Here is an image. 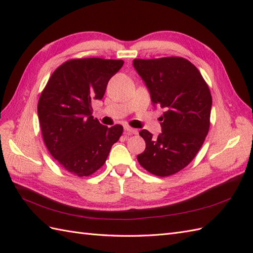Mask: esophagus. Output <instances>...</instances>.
<instances>
[{
    "label": "esophagus",
    "mask_w": 253,
    "mask_h": 253,
    "mask_svg": "<svg viewBox=\"0 0 253 253\" xmlns=\"http://www.w3.org/2000/svg\"><path fill=\"white\" fill-rule=\"evenodd\" d=\"M125 131L128 133V135H136V133L138 132L137 129H135V128H131L129 126L125 127Z\"/></svg>",
    "instance_id": "1"
}]
</instances>
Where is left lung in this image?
<instances>
[{"instance_id":"obj_1","label":"left lung","mask_w":253,"mask_h":253,"mask_svg":"<svg viewBox=\"0 0 253 253\" xmlns=\"http://www.w3.org/2000/svg\"><path fill=\"white\" fill-rule=\"evenodd\" d=\"M133 67L146 83L152 103L165 110L157 139L143 129L146 150L137 160L155 176L178 173L195 159L210 128L212 96L202 75L184 57L135 58Z\"/></svg>"}]
</instances>
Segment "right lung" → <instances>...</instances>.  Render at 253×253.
<instances>
[{
    "label": "right lung",
    "mask_w": 253,
    "mask_h": 253,
    "mask_svg": "<svg viewBox=\"0 0 253 253\" xmlns=\"http://www.w3.org/2000/svg\"><path fill=\"white\" fill-rule=\"evenodd\" d=\"M122 60L73 58L51 75L38 102L43 141L63 169L79 177L90 176L104 165L123 126L111 128L91 116V101L101 100Z\"/></svg>",
    "instance_id": "right-lung-1"
}]
</instances>
